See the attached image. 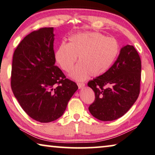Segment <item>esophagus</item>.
I'll use <instances>...</instances> for the list:
<instances>
[{
	"label": "esophagus",
	"instance_id": "1",
	"mask_svg": "<svg viewBox=\"0 0 155 155\" xmlns=\"http://www.w3.org/2000/svg\"><path fill=\"white\" fill-rule=\"evenodd\" d=\"M77 85L79 89L82 88V87H84L85 86V84H84V83H77Z\"/></svg>",
	"mask_w": 155,
	"mask_h": 155
}]
</instances>
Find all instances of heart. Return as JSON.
Returning <instances> with one entry per match:
<instances>
[{
	"mask_svg": "<svg viewBox=\"0 0 155 155\" xmlns=\"http://www.w3.org/2000/svg\"><path fill=\"white\" fill-rule=\"evenodd\" d=\"M68 44L62 42L55 51V60L62 70L70 72L77 61L79 64L71 77L77 81L99 77L107 71L119 53L118 41L96 32L70 36Z\"/></svg>",
	"mask_w": 155,
	"mask_h": 155,
	"instance_id": "b5f03b06",
	"label": "heart"
}]
</instances>
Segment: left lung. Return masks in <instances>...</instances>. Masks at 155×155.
<instances>
[{"label": "left lung", "instance_id": "left-lung-1", "mask_svg": "<svg viewBox=\"0 0 155 155\" xmlns=\"http://www.w3.org/2000/svg\"><path fill=\"white\" fill-rule=\"evenodd\" d=\"M141 61L131 45L122 47L114 64L104 74L90 81L94 92L91 114L101 121H112L128 111L140 93Z\"/></svg>", "mask_w": 155, "mask_h": 155}]
</instances>
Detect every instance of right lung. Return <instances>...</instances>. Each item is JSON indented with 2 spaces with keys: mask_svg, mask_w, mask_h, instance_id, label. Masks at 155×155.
<instances>
[{
  "mask_svg": "<svg viewBox=\"0 0 155 155\" xmlns=\"http://www.w3.org/2000/svg\"><path fill=\"white\" fill-rule=\"evenodd\" d=\"M54 28H41L23 39L13 55L11 87L23 110L40 122L64 114L78 86L55 65Z\"/></svg>",
  "mask_w": 155,
  "mask_h": 155,
  "instance_id": "add662e5",
  "label": "right lung"
}]
</instances>
